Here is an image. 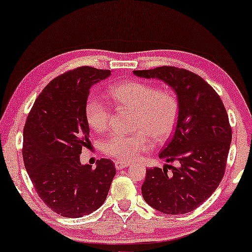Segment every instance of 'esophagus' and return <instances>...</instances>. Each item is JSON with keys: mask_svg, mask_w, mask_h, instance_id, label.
I'll list each match as a JSON object with an SVG mask.
<instances>
[{"mask_svg": "<svg viewBox=\"0 0 252 252\" xmlns=\"http://www.w3.org/2000/svg\"><path fill=\"white\" fill-rule=\"evenodd\" d=\"M128 166H129L128 162H123V160H116V162H115V167H116L117 170H123V168H126Z\"/></svg>", "mask_w": 252, "mask_h": 252, "instance_id": "1", "label": "esophagus"}]
</instances>
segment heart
<instances>
[{"mask_svg":"<svg viewBox=\"0 0 252 252\" xmlns=\"http://www.w3.org/2000/svg\"><path fill=\"white\" fill-rule=\"evenodd\" d=\"M119 108L135 110L131 135L113 133L102 143L107 155L122 160H133L152 147L154 139L160 143L168 138L175 128L179 117V101L168 90L156 89L146 82L129 80L122 82L110 92ZM85 117L94 131L108 128L111 110L101 99L89 97L85 104Z\"/></svg>","mask_w":252,"mask_h":252,"instance_id":"heart-1","label":"heart"}]
</instances>
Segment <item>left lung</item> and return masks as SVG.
<instances>
[{"label":"left lung","instance_id":"8db88e82","mask_svg":"<svg viewBox=\"0 0 252 252\" xmlns=\"http://www.w3.org/2000/svg\"><path fill=\"white\" fill-rule=\"evenodd\" d=\"M174 90L179 117L170 143L158 154L163 168H147L142 185L146 203L165 214H184L209 199L223 179L232 131L223 102L207 81L176 67L134 70Z\"/></svg>","mask_w":252,"mask_h":252}]
</instances>
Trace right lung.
Listing matches in <instances>:
<instances>
[{"label": "right lung", "mask_w": 252, "mask_h": 252, "mask_svg": "<svg viewBox=\"0 0 252 252\" xmlns=\"http://www.w3.org/2000/svg\"><path fill=\"white\" fill-rule=\"evenodd\" d=\"M110 70L80 67L57 77L35 99L23 129L24 166L33 187L52 211L81 218L104 203L116 168L108 158L82 165L89 143L85 104L89 89Z\"/></svg>", "instance_id": "obj_1"}]
</instances>
